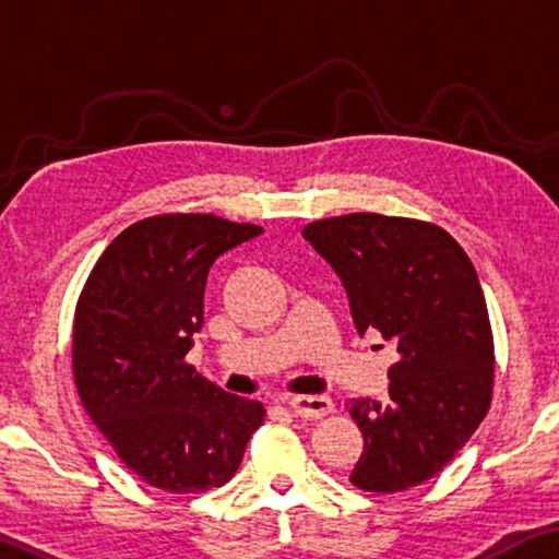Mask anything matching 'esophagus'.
<instances>
[{"label":"esophagus","instance_id":"34e87169","mask_svg":"<svg viewBox=\"0 0 559 559\" xmlns=\"http://www.w3.org/2000/svg\"><path fill=\"white\" fill-rule=\"evenodd\" d=\"M290 413L298 415V418L304 420H317V418H324L334 411V403L329 400L326 395H298L288 403Z\"/></svg>","mask_w":559,"mask_h":559}]
</instances>
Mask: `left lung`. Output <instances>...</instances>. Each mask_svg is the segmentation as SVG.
<instances>
[{"label": "left lung", "instance_id": "1", "mask_svg": "<svg viewBox=\"0 0 559 559\" xmlns=\"http://www.w3.org/2000/svg\"><path fill=\"white\" fill-rule=\"evenodd\" d=\"M304 238L342 278L357 332L397 347L388 403H349L365 438L349 481L374 493L426 484L491 405L493 334L474 263L443 227L377 212L317 219Z\"/></svg>", "mask_w": 559, "mask_h": 559}]
</instances>
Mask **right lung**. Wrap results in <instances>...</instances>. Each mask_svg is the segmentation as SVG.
<instances>
[{
	"instance_id": "right-lung-1",
	"label": "right lung",
	"mask_w": 559,
	"mask_h": 559,
	"mask_svg": "<svg viewBox=\"0 0 559 559\" xmlns=\"http://www.w3.org/2000/svg\"><path fill=\"white\" fill-rule=\"evenodd\" d=\"M263 233L217 215L139 219L104 250L75 306L81 403L123 466L169 493L230 481L263 405L187 365L204 324V283L227 250Z\"/></svg>"
}]
</instances>
